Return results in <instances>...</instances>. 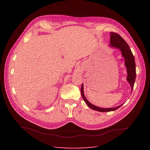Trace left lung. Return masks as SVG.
Segmentation results:
<instances>
[{
  "label": "left lung",
  "mask_w": 150,
  "mask_h": 150,
  "mask_svg": "<svg viewBox=\"0 0 150 150\" xmlns=\"http://www.w3.org/2000/svg\"><path fill=\"white\" fill-rule=\"evenodd\" d=\"M110 46L111 47H113L115 49H119L122 53V55L123 57L125 59V65L126 67L127 76V81L129 83L131 90H133L134 85L135 83V81L136 79V65L135 62L134 56L128 46L127 42L125 41V40L118 34L112 32L110 33ZM83 83L82 84L81 92L82 98L84 101L87 104V105L90 108L94 110H96L100 112H111L114 111L119 109L120 107L122 105V104L116 107V108H102L96 106L92 104L85 97L83 94Z\"/></svg>",
  "instance_id": "obj_1"
}]
</instances>
